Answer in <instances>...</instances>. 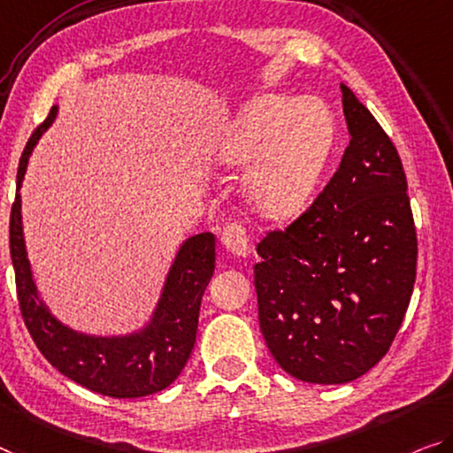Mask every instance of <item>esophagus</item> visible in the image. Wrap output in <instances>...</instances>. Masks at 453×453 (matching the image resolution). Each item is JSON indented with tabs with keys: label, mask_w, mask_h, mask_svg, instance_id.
I'll use <instances>...</instances> for the list:
<instances>
[{
	"label": "esophagus",
	"mask_w": 453,
	"mask_h": 453,
	"mask_svg": "<svg viewBox=\"0 0 453 453\" xmlns=\"http://www.w3.org/2000/svg\"><path fill=\"white\" fill-rule=\"evenodd\" d=\"M222 247L226 249V253L234 257V259H247L249 255V239L247 231L241 225H228L225 231H222Z\"/></svg>",
	"instance_id": "obj_1"
}]
</instances>
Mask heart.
I'll return each mask as SVG.
<instances>
[{
  "mask_svg": "<svg viewBox=\"0 0 453 453\" xmlns=\"http://www.w3.org/2000/svg\"><path fill=\"white\" fill-rule=\"evenodd\" d=\"M334 143V121L316 101L265 95L236 115L217 145L222 165L257 159L247 192L257 212L269 220H289L314 198Z\"/></svg>",
  "mask_w": 453,
  "mask_h": 453,
  "instance_id": "b5f03b06",
  "label": "heart"
}]
</instances>
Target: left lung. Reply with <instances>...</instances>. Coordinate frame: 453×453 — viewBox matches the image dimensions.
<instances>
[{
    "label": "left lung",
    "instance_id": "obj_1",
    "mask_svg": "<svg viewBox=\"0 0 453 453\" xmlns=\"http://www.w3.org/2000/svg\"><path fill=\"white\" fill-rule=\"evenodd\" d=\"M342 88L350 143L338 172L255 265L259 326L285 372L344 385L385 357L405 318L417 236L399 154L371 111Z\"/></svg>",
    "mask_w": 453,
    "mask_h": 453
}]
</instances>
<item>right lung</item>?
I'll list each match as a JSON object with an SVG mask.
<instances>
[{"label": "right lung", "instance_id": "1", "mask_svg": "<svg viewBox=\"0 0 453 453\" xmlns=\"http://www.w3.org/2000/svg\"><path fill=\"white\" fill-rule=\"evenodd\" d=\"M57 115L58 105H54L48 119L34 131L26 145L10 217V253L26 328L48 363L88 391L115 399H137L159 393L180 377L196 342L200 302L214 273V234H194L180 245L156 308L142 328L101 336L79 332L60 322L42 299L34 281L19 194L32 151Z\"/></svg>", "mask_w": 453, "mask_h": 453}]
</instances>
